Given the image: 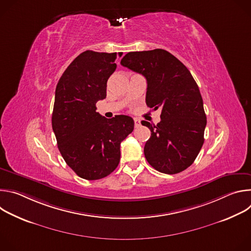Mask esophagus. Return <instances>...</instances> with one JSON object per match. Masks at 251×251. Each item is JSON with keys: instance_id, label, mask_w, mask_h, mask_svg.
<instances>
[{"instance_id": "esophagus-1", "label": "esophagus", "mask_w": 251, "mask_h": 251, "mask_svg": "<svg viewBox=\"0 0 251 251\" xmlns=\"http://www.w3.org/2000/svg\"><path fill=\"white\" fill-rule=\"evenodd\" d=\"M134 123H135V127H138V126H140V120L139 119H137V118H134Z\"/></svg>"}]
</instances>
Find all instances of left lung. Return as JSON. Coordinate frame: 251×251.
<instances>
[{
    "label": "left lung",
    "instance_id": "8db88e82",
    "mask_svg": "<svg viewBox=\"0 0 251 251\" xmlns=\"http://www.w3.org/2000/svg\"><path fill=\"white\" fill-rule=\"evenodd\" d=\"M121 64L147 79L146 104L161 109V121H142L151 131L144 154L148 163L164 174L189 168L204 142L206 116L197 82L190 70L165 50L128 52Z\"/></svg>",
    "mask_w": 251,
    "mask_h": 251
}]
</instances>
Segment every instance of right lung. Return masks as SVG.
<instances>
[{
	"label": "right lung",
	"instance_id": "1",
	"mask_svg": "<svg viewBox=\"0 0 251 251\" xmlns=\"http://www.w3.org/2000/svg\"><path fill=\"white\" fill-rule=\"evenodd\" d=\"M121 55L83 51L55 88L51 124L57 147L65 163L85 180H99L117 168L121 142L134 129L130 116L107 119L96 112V102L106 97L107 80Z\"/></svg>",
	"mask_w": 251,
	"mask_h": 251
}]
</instances>
